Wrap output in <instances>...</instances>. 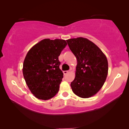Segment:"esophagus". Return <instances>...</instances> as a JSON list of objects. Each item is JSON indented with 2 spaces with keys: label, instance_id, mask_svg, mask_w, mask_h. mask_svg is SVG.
I'll use <instances>...</instances> for the list:
<instances>
[{
  "label": "esophagus",
  "instance_id": "obj_1",
  "mask_svg": "<svg viewBox=\"0 0 129 129\" xmlns=\"http://www.w3.org/2000/svg\"><path fill=\"white\" fill-rule=\"evenodd\" d=\"M68 72H69V71H63V73H64V75H66V74H68Z\"/></svg>",
  "mask_w": 129,
  "mask_h": 129
}]
</instances>
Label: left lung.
I'll list each match as a JSON object with an SVG mask.
<instances>
[{
    "mask_svg": "<svg viewBox=\"0 0 129 129\" xmlns=\"http://www.w3.org/2000/svg\"><path fill=\"white\" fill-rule=\"evenodd\" d=\"M67 42L77 59L75 78L71 83L72 91L79 97H91L99 91L106 80L108 72L107 57L87 38H72Z\"/></svg>",
    "mask_w": 129,
    "mask_h": 129,
    "instance_id": "obj_1",
    "label": "left lung"
}]
</instances>
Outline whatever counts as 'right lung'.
<instances>
[{"label": "right lung", "mask_w": 129, "mask_h": 129, "mask_svg": "<svg viewBox=\"0 0 129 129\" xmlns=\"http://www.w3.org/2000/svg\"><path fill=\"white\" fill-rule=\"evenodd\" d=\"M67 45L63 39H45L26 54L23 76L29 89L37 99L47 100L58 93L63 78L58 57Z\"/></svg>", "instance_id": "1"}]
</instances>
